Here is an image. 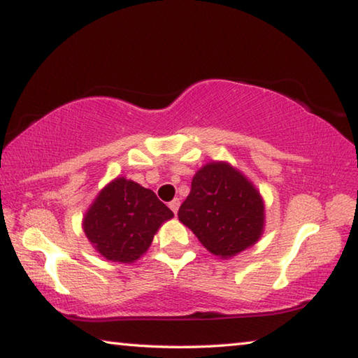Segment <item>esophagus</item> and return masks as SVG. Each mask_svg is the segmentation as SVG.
Returning <instances> with one entry per match:
<instances>
[{
  "label": "esophagus",
  "instance_id": "obj_1",
  "mask_svg": "<svg viewBox=\"0 0 358 358\" xmlns=\"http://www.w3.org/2000/svg\"><path fill=\"white\" fill-rule=\"evenodd\" d=\"M169 207H171V210L173 211V213L177 215L178 213V208H180V201H178V199H173V201L169 203Z\"/></svg>",
  "mask_w": 358,
  "mask_h": 358
}]
</instances>
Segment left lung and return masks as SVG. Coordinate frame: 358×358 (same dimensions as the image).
I'll list each match as a JSON object with an SVG mask.
<instances>
[{
    "label": "left lung",
    "mask_w": 358,
    "mask_h": 358,
    "mask_svg": "<svg viewBox=\"0 0 358 358\" xmlns=\"http://www.w3.org/2000/svg\"><path fill=\"white\" fill-rule=\"evenodd\" d=\"M178 220L207 250L230 259L256 245L265 229V203L246 175L226 161H211L192 177Z\"/></svg>",
    "instance_id": "8db88e82"
}]
</instances>
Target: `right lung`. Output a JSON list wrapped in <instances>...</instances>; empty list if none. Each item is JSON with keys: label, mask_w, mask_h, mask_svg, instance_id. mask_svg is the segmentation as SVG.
I'll use <instances>...</instances> for the list:
<instances>
[{"label": "right lung", "mask_w": 358, "mask_h": 358, "mask_svg": "<svg viewBox=\"0 0 358 358\" xmlns=\"http://www.w3.org/2000/svg\"><path fill=\"white\" fill-rule=\"evenodd\" d=\"M173 213L156 194L117 177L85 211L82 229L96 252L112 262L132 264L148 251L155 234Z\"/></svg>", "instance_id": "add662e5"}]
</instances>
